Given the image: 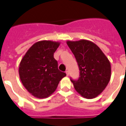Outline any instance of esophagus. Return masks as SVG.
<instances>
[{"label":"esophagus","mask_w":126,"mask_h":126,"mask_svg":"<svg viewBox=\"0 0 126 126\" xmlns=\"http://www.w3.org/2000/svg\"><path fill=\"white\" fill-rule=\"evenodd\" d=\"M65 73H66V76H69V72H68V70H66V72H65Z\"/></svg>","instance_id":"obj_1"}]
</instances>
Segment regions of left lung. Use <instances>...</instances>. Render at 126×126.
Returning <instances> with one entry per match:
<instances>
[{
	"mask_svg": "<svg viewBox=\"0 0 126 126\" xmlns=\"http://www.w3.org/2000/svg\"><path fill=\"white\" fill-rule=\"evenodd\" d=\"M75 56L79 70L77 80H70L76 91L83 97L94 98L98 96L109 82L111 68L110 62L101 49L87 40L67 41Z\"/></svg>",
	"mask_w": 126,
	"mask_h": 126,
	"instance_id": "obj_1",
	"label": "left lung"
}]
</instances>
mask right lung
<instances>
[{"label": "right lung", "instance_id": "add662e5", "mask_svg": "<svg viewBox=\"0 0 126 126\" xmlns=\"http://www.w3.org/2000/svg\"><path fill=\"white\" fill-rule=\"evenodd\" d=\"M60 43L41 41L33 44L20 61L19 73L22 83L34 96L45 98L52 94L66 76L58 69L54 58Z\"/></svg>", "mask_w": 126, "mask_h": 126}]
</instances>
